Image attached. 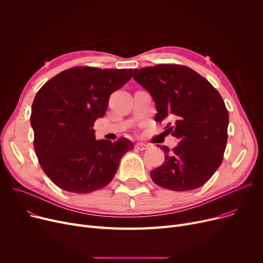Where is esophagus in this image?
Returning a JSON list of instances; mask_svg holds the SVG:
<instances>
[{"label": "esophagus", "mask_w": 263, "mask_h": 263, "mask_svg": "<svg viewBox=\"0 0 263 263\" xmlns=\"http://www.w3.org/2000/svg\"><path fill=\"white\" fill-rule=\"evenodd\" d=\"M135 148H136L137 150L143 151V150H146V149L148 148V145L143 144V143H137V144H135Z\"/></svg>", "instance_id": "obj_1"}]
</instances>
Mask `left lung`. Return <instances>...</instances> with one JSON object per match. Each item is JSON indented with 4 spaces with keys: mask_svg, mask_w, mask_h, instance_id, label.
<instances>
[{
    "mask_svg": "<svg viewBox=\"0 0 263 263\" xmlns=\"http://www.w3.org/2000/svg\"><path fill=\"white\" fill-rule=\"evenodd\" d=\"M134 80L156 102V121L170 119L167 131L178 139L161 166L150 173L154 182L172 191L203 185L223 162L227 144L228 110L211 83L193 69L160 64L134 69Z\"/></svg>",
    "mask_w": 263,
    "mask_h": 263,
    "instance_id": "left-lung-1",
    "label": "left lung"
}]
</instances>
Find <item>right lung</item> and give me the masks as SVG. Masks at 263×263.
I'll return each mask as SVG.
<instances>
[{"mask_svg":"<svg viewBox=\"0 0 263 263\" xmlns=\"http://www.w3.org/2000/svg\"><path fill=\"white\" fill-rule=\"evenodd\" d=\"M132 69L77 66L50 79L35 96L31 124L41 168L59 187L86 194L107 185L122 156L133 149L126 137L97 141L93 123L108 97L132 78Z\"/></svg>","mask_w":263,"mask_h":263,"instance_id":"add662e5","label":"right lung"}]
</instances>
